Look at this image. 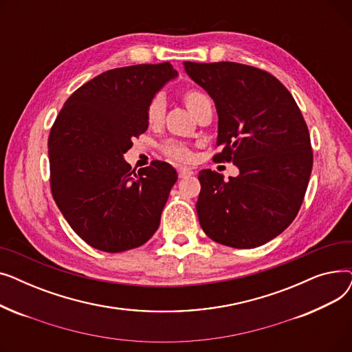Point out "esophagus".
Segmentation results:
<instances>
[{"label":"esophagus","instance_id":"1","mask_svg":"<svg viewBox=\"0 0 352 352\" xmlns=\"http://www.w3.org/2000/svg\"><path fill=\"white\" fill-rule=\"evenodd\" d=\"M194 173L191 171V170H188V168H178V177L179 178H188V177H191Z\"/></svg>","mask_w":352,"mask_h":352}]
</instances>
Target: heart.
<instances>
[{
	"mask_svg": "<svg viewBox=\"0 0 352 352\" xmlns=\"http://www.w3.org/2000/svg\"><path fill=\"white\" fill-rule=\"evenodd\" d=\"M181 100L186 104V107L190 109V113L197 117L202 109L211 105L210 98L204 94V92L197 88H188L181 92ZM145 118L146 124L157 128L164 122L165 118V100L162 96H155L146 105L145 109ZM161 153L171 161L175 162H190L192 160V151L191 146L187 142L182 141H165L161 145Z\"/></svg>",
	"mask_w": 352,
	"mask_h": 352,
	"instance_id": "1",
	"label": "heart"
}]
</instances>
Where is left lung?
I'll return each instance as SVG.
<instances>
[{"label":"left lung","instance_id":"8db88e82","mask_svg":"<svg viewBox=\"0 0 352 352\" xmlns=\"http://www.w3.org/2000/svg\"><path fill=\"white\" fill-rule=\"evenodd\" d=\"M218 113L215 162H232L236 178L198 174L199 226L215 243L260 247L297 217L312 170L307 122L291 92L272 74L238 63L184 61Z\"/></svg>","mask_w":352,"mask_h":352}]
</instances>
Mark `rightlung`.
Listing matches in <instances>:
<instances>
[{"label":"right lung","instance_id":"obj_1","mask_svg":"<svg viewBox=\"0 0 352 352\" xmlns=\"http://www.w3.org/2000/svg\"><path fill=\"white\" fill-rule=\"evenodd\" d=\"M174 77L170 63L105 71L72 92L51 126L54 201L92 248L122 252L141 247L160 226L177 171L153 161L135 173L122 154L146 131L148 102Z\"/></svg>","mask_w":352,"mask_h":352}]
</instances>
